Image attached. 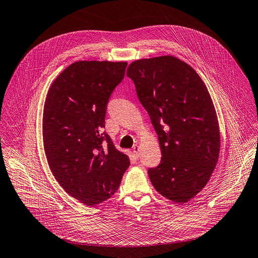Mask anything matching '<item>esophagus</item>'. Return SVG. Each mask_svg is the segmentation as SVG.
Instances as JSON below:
<instances>
[{
  "label": "esophagus",
  "instance_id": "34e87169",
  "mask_svg": "<svg viewBox=\"0 0 258 258\" xmlns=\"http://www.w3.org/2000/svg\"><path fill=\"white\" fill-rule=\"evenodd\" d=\"M133 154L135 155V157H140V148H138L137 145L133 146Z\"/></svg>",
  "mask_w": 258,
  "mask_h": 258
}]
</instances>
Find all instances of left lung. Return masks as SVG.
Here are the masks:
<instances>
[{
    "instance_id": "8db88e82",
    "label": "left lung",
    "mask_w": 258,
    "mask_h": 258,
    "mask_svg": "<svg viewBox=\"0 0 258 258\" xmlns=\"http://www.w3.org/2000/svg\"><path fill=\"white\" fill-rule=\"evenodd\" d=\"M127 76L161 148L160 164L148 170L151 183L167 200L184 204L207 185L219 157V125L207 87L171 55L135 61Z\"/></svg>"
}]
</instances>
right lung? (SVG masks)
<instances>
[{
	"mask_svg": "<svg viewBox=\"0 0 258 258\" xmlns=\"http://www.w3.org/2000/svg\"><path fill=\"white\" fill-rule=\"evenodd\" d=\"M126 62L81 61L52 83L43 109L48 165L64 190L87 206L116 192L130 165L103 132L107 103L125 76Z\"/></svg>",
	"mask_w": 258,
	"mask_h": 258,
	"instance_id": "right-lung-1",
	"label": "right lung"
}]
</instances>
